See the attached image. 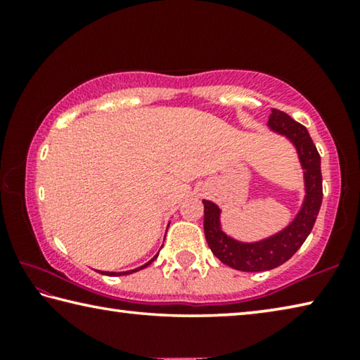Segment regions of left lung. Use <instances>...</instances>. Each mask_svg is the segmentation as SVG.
<instances>
[{"label":"left lung","mask_w":360,"mask_h":360,"mask_svg":"<svg viewBox=\"0 0 360 360\" xmlns=\"http://www.w3.org/2000/svg\"><path fill=\"white\" fill-rule=\"evenodd\" d=\"M268 129L289 139L303 169L304 198L292 222L264 240L238 241L222 230L221 208L210 200H203V227L210 249L222 264L240 271L273 270L288 262L311 233L322 203L321 157L308 130L278 109H271Z\"/></svg>","instance_id":"1"}]
</instances>
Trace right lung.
Instances as JSON below:
<instances>
[{"label": "right lung", "instance_id": "1", "mask_svg": "<svg viewBox=\"0 0 360 360\" xmlns=\"http://www.w3.org/2000/svg\"><path fill=\"white\" fill-rule=\"evenodd\" d=\"M158 257V254L157 255H154V257H152L148 264H144V265H141V266H138V268H135V270H130V271H120V273H115V271H100L101 275H109V276H120V275H130V273H133V271H138V270H143V268H146L148 265H150L152 262H154L155 259Z\"/></svg>", "mask_w": 360, "mask_h": 360}]
</instances>
